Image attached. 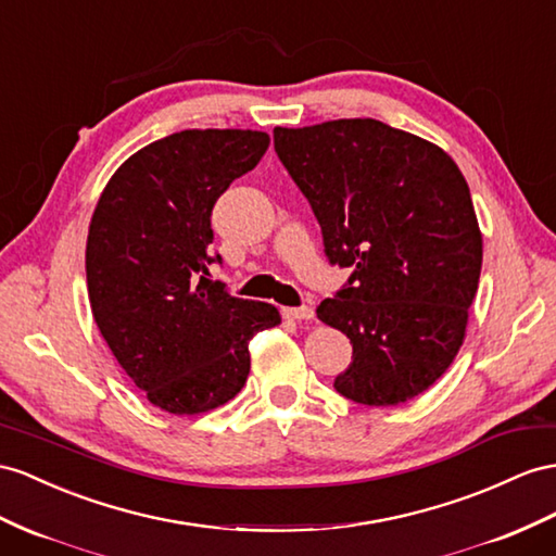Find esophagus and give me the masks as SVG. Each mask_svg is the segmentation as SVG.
Wrapping results in <instances>:
<instances>
[{
	"instance_id": "obj_1",
	"label": "esophagus",
	"mask_w": 556,
	"mask_h": 556,
	"mask_svg": "<svg viewBox=\"0 0 556 556\" xmlns=\"http://www.w3.org/2000/svg\"><path fill=\"white\" fill-rule=\"evenodd\" d=\"M283 317L291 321H309L315 319V309L303 305V307H283Z\"/></svg>"
}]
</instances>
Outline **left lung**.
<instances>
[{
  "instance_id": "1",
  "label": "left lung",
  "mask_w": 556,
  "mask_h": 556,
  "mask_svg": "<svg viewBox=\"0 0 556 556\" xmlns=\"http://www.w3.org/2000/svg\"><path fill=\"white\" fill-rule=\"evenodd\" d=\"M275 150L350 283L317 317L343 331L352 364L336 390L396 406L430 390L458 354L483 241L458 164L434 142L378 119L275 129Z\"/></svg>"
}]
</instances>
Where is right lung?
Wrapping results in <instances>:
<instances>
[{"instance_id": "1", "label": "right lung", "mask_w": 556, "mask_h": 556, "mask_svg": "<svg viewBox=\"0 0 556 556\" xmlns=\"http://www.w3.org/2000/svg\"><path fill=\"white\" fill-rule=\"evenodd\" d=\"M265 131L188 129L126 160L98 199L87 237V289L108 348L174 416L227 404L244 388L249 340L281 324L269 303L208 279L211 211L261 162Z\"/></svg>"}]
</instances>
